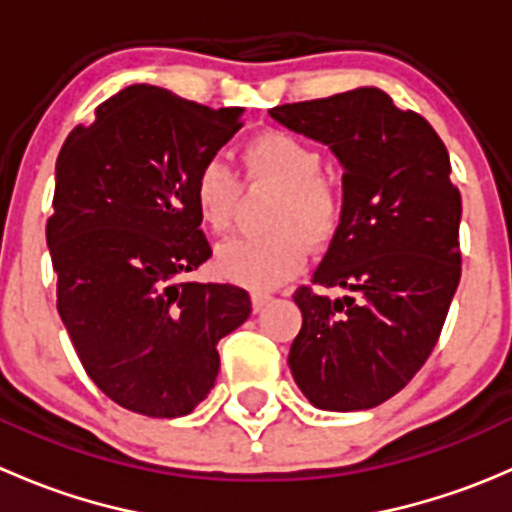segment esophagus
Returning <instances> with one entry per match:
<instances>
[{"label":"esophagus","mask_w":512,"mask_h":512,"mask_svg":"<svg viewBox=\"0 0 512 512\" xmlns=\"http://www.w3.org/2000/svg\"><path fill=\"white\" fill-rule=\"evenodd\" d=\"M250 299H252V309H255V312H262V309H265V304L270 302L272 297L267 292H252Z\"/></svg>","instance_id":"1"}]
</instances>
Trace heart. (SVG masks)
Masks as SVG:
<instances>
[{
    "label": "heart",
    "mask_w": 512,
    "mask_h": 512,
    "mask_svg": "<svg viewBox=\"0 0 512 512\" xmlns=\"http://www.w3.org/2000/svg\"><path fill=\"white\" fill-rule=\"evenodd\" d=\"M247 180L277 190L267 235L232 237L215 250L218 275L250 289L280 287L302 270L309 242L324 247L342 225V190L322 175L317 148L287 131H262L242 151ZM240 180L223 158L205 160L193 178V205L210 232L232 223Z\"/></svg>",
    "instance_id": "b5f03b06"
}]
</instances>
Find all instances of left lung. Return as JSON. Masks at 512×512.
<instances>
[{"label": "left lung", "instance_id": "1", "mask_svg": "<svg viewBox=\"0 0 512 512\" xmlns=\"http://www.w3.org/2000/svg\"><path fill=\"white\" fill-rule=\"evenodd\" d=\"M270 116L329 146L344 170L342 225L312 277L344 294L294 292L302 329L289 369L317 409H374L428 359L461 280V193L448 151L426 118L374 86Z\"/></svg>", "mask_w": 512, "mask_h": 512}]
</instances>
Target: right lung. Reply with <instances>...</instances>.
Returning <instances> with one entry per match:
<instances>
[{
    "label": "right lung",
    "instance_id": "1",
    "mask_svg": "<svg viewBox=\"0 0 512 512\" xmlns=\"http://www.w3.org/2000/svg\"><path fill=\"white\" fill-rule=\"evenodd\" d=\"M242 113L133 84L56 158L46 223L56 307L91 381L136 414H190L215 386L218 342L252 312L245 289L178 282L213 255L193 178Z\"/></svg>",
    "mask_w": 512,
    "mask_h": 512
}]
</instances>
